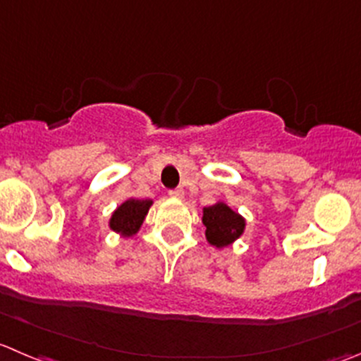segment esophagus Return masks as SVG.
Listing matches in <instances>:
<instances>
[{"label": "esophagus", "instance_id": "esophagus-1", "mask_svg": "<svg viewBox=\"0 0 361 361\" xmlns=\"http://www.w3.org/2000/svg\"><path fill=\"white\" fill-rule=\"evenodd\" d=\"M169 195L174 199H183L185 197V190L183 188H174V190H169Z\"/></svg>", "mask_w": 361, "mask_h": 361}]
</instances>
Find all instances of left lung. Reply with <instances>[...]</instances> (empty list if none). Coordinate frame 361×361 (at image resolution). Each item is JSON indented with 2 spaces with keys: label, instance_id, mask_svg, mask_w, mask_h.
<instances>
[{
  "label": "left lung",
  "instance_id": "left-lung-1",
  "mask_svg": "<svg viewBox=\"0 0 361 361\" xmlns=\"http://www.w3.org/2000/svg\"><path fill=\"white\" fill-rule=\"evenodd\" d=\"M202 224L206 227V240L216 248L231 245L245 231L243 216L231 209L226 202H216L202 209Z\"/></svg>",
  "mask_w": 361,
  "mask_h": 361
}]
</instances>
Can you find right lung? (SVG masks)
<instances>
[{
  "mask_svg": "<svg viewBox=\"0 0 361 361\" xmlns=\"http://www.w3.org/2000/svg\"><path fill=\"white\" fill-rule=\"evenodd\" d=\"M152 204L153 201L149 199H127L114 209L109 227L114 233H120L121 236H134L141 229Z\"/></svg>",
  "mask_w": 361,
  "mask_h": 361,
  "instance_id": "obj_1",
  "label": "right lung"
}]
</instances>
